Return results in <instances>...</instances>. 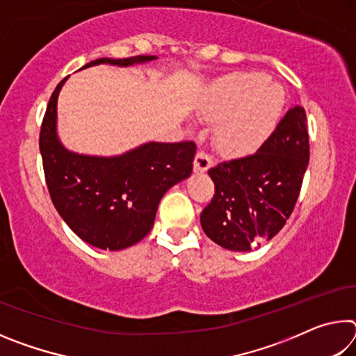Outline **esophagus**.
<instances>
[{
	"label": "esophagus",
	"mask_w": 356,
	"mask_h": 356,
	"mask_svg": "<svg viewBox=\"0 0 356 356\" xmlns=\"http://www.w3.org/2000/svg\"><path fill=\"white\" fill-rule=\"evenodd\" d=\"M193 165H195V171L204 172L213 165V160H212V156L206 152H197L195 156V161H193Z\"/></svg>",
	"instance_id": "esophagus-1"
}]
</instances>
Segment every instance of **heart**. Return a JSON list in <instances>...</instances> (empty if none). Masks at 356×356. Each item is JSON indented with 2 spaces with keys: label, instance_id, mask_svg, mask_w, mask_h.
<instances>
[{
  "label": "heart",
  "instance_id": "obj_1",
  "mask_svg": "<svg viewBox=\"0 0 356 356\" xmlns=\"http://www.w3.org/2000/svg\"><path fill=\"white\" fill-rule=\"evenodd\" d=\"M286 105L280 84L259 72L234 74L210 88L200 113L213 131L216 147L226 155L254 152L278 125Z\"/></svg>",
  "mask_w": 356,
  "mask_h": 356
}]
</instances>
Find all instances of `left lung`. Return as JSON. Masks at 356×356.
<instances>
[{
    "label": "left lung",
    "instance_id": "obj_1",
    "mask_svg": "<svg viewBox=\"0 0 356 356\" xmlns=\"http://www.w3.org/2000/svg\"><path fill=\"white\" fill-rule=\"evenodd\" d=\"M308 161V120L305 108L295 105L257 152L209 170L215 195L201 212L207 237L232 251L275 237L298 200Z\"/></svg>",
    "mask_w": 356,
    "mask_h": 356
}]
</instances>
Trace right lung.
<instances>
[{
	"label": "right lung",
	"mask_w": 356,
	"mask_h": 356,
	"mask_svg": "<svg viewBox=\"0 0 356 356\" xmlns=\"http://www.w3.org/2000/svg\"><path fill=\"white\" fill-rule=\"evenodd\" d=\"M155 59L100 58L88 63L130 65ZM59 81L40 125L39 147L48 193L58 213L78 237L100 250H124L147 236L165 193L193 170L196 144L147 143L135 150L105 159L69 152L56 136Z\"/></svg>",
	"instance_id": "obj_1"
}]
</instances>
